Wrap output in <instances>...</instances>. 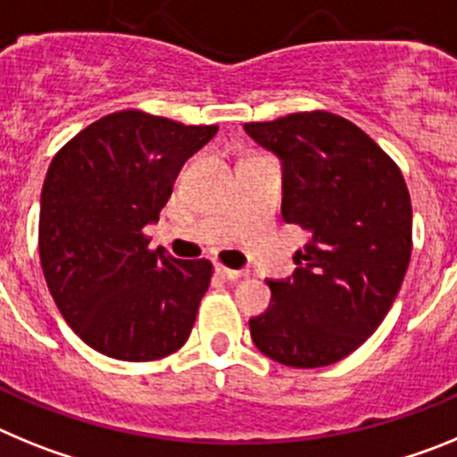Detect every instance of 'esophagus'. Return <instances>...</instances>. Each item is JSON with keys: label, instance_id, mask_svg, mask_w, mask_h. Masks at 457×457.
Segmentation results:
<instances>
[{"label": "esophagus", "instance_id": "34e87169", "mask_svg": "<svg viewBox=\"0 0 457 457\" xmlns=\"http://www.w3.org/2000/svg\"><path fill=\"white\" fill-rule=\"evenodd\" d=\"M215 272L220 274L221 278H226V281H240L242 277H247L245 270H231V268H224V265H217Z\"/></svg>", "mask_w": 457, "mask_h": 457}]
</instances>
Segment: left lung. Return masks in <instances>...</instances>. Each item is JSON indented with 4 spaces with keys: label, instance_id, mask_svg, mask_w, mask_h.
Returning <instances> with one entry per match:
<instances>
[{
    "label": "left lung",
    "instance_id": "left-lung-1",
    "mask_svg": "<svg viewBox=\"0 0 457 457\" xmlns=\"http://www.w3.org/2000/svg\"><path fill=\"white\" fill-rule=\"evenodd\" d=\"M284 169L281 215L309 231L293 277L268 281L272 304L249 320L265 357L293 369L341 361L379 327L411 256V204L401 169L332 112L245 123Z\"/></svg>",
    "mask_w": 457,
    "mask_h": 457
}]
</instances>
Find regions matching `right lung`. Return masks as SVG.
<instances>
[{"mask_svg": "<svg viewBox=\"0 0 457 457\" xmlns=\"http://www.w3.org/2000/svg\"><path fill=\"white\" fill-rule=\"evenodd\" d=\"M217 125L139 109L103 116L56 153L40 194L38 252L47 288L87 345L120 361L183 348L212 263L148 249L185 160Z\"/></svg>", "mask_w": 457, "mask_h": 457, "instance_id": "1", "label": "right lung"}]
</instances>
